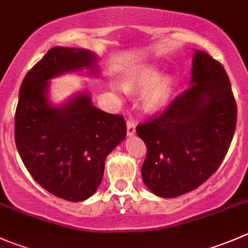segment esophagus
<instances>
[{
    "mask_svg": "<svg viewBox=\"0 0 248 248\" xmlns=\"http://www.w3.org/2000/svg\"><path fill=\"white\" fill-rule=\"evenodd\" d=\"M136 134V124L132 120L127 121V136L133 137Z\"/></svg>",
    "mask_w": 248,
    "mask_h": 248,
    "instance_id": "1",
    "label": "esophagus"
}]
</instances>
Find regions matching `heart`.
Segmentation results:
<instances>
[{"mask_svg":"<svg viewBox=\"0 0 248 248\" xmlns=\"http://www.w3.org/2000/svg\"><path fill=\"white\" fill-rule=\"evenodd\" d=\"M174 79L170 76L161 78L158 69L145 67L127 78L124 87L127 90H146L142 96L145 108L156 111L163 108L170 99Z\"/></svg>","mask_w":248,"mask_h":248,"instance_id":"heart-1","label":"heart"}]
</instances>
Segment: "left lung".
I'll use <instances>...</instances> for the list:
<instances>
[{
  "mask_svg": "<svg viewBox=\"0 0 248 248\" xmlns=\"http://www.w3.org/2000/svg\"><path fill=\"white\" fill-rule=\"evenodd\" d=\"M189 87L152 121L137 127L147 156L142 181L162 198L191 192L223 161L234 136L236 104L223 66L194 49Z\"/></svg>",
  "mask_w": 248,
  "mask_h": 248,
  "instance_id": "obj_1",
  "label": "left lung"
}]
</instances>
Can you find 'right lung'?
<instances>
[{
    "mask_svg": "<svg viewBox=\"0 0 248 248\" xmlns=\"http://www.w3.org/2000/svg\"><path fill=\"white\" fill-rule=\"evenodd\" d=\"M89 49L55 46L26 74L16 112V144L31 176L69 202L86 201L101 185L107 156L126 137L124 117L96 108L87 89L63 103L50 99V81L64 74L99 76Z\"/></svg>",
    "mask_w": 248,
    "mask_h": 248,
    "instance_id": "right-lung-1",
    "label": "right lung"
}]
</instances>
